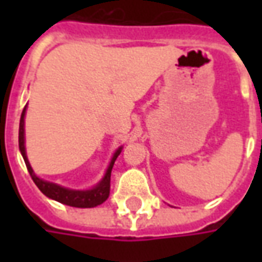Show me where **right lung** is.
Segmentation results:
<instances>
[{"instance_id":"add662e5","label":"right lung","mask_w":262,"mask_h":262,"mask_svg":"<svg viewBox=\"0 0 262 262\" xmlns=\"http://www.w3.org/2000/svg\"><path fill=\"white\" fill-rule=\"evenodd\" d=\"M25 115H26V106L22 111L19 120V150L22 157L25 160L26 168L31 174L32 180L36 184V187L42 191L45 195L53 201H57L60 203H64L73 208H95L98 205L103 203L109 196V189H111V172H112V167L115 164V160L118 159V156L122 151V146L116 148V151L111 159L108 168L105 171V176L102 177V180L98 182L95 187H92L91 189H70V188L61 187L59 184L54 182L45 181L42 178L35 174V171L32 170L31 163L28 160L25 148Z\"/></svg>"}]
</instances>
